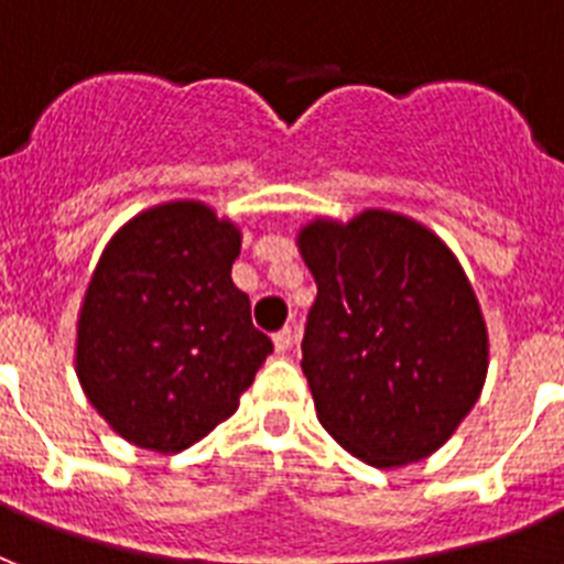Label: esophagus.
Masks as SVG:
<instances>
[{
	"instance_id": "obj_1",
	"label": "esophagus",
	"mask_w": 564,
	"mask_h": 564,
	"mask_svg": "<svg viewBox=\"0 0 564 564\" xmlns=\"http://www.w3.org/2000/svg\"><path fill=\"white\" fill-rule=\"evenodd\" d=\"M292 344H295V329H292V326H283V329L274 333V349H278V352H286Z\"/></svg>"
}]
</instances>
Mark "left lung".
Segmentation results:
<instances>
[{
  "label": "left lung",
  "instance_id": "1",
  "mask_svg": "<svg viewBox=\"0 0 564 564\" xmlns=\"http://www.w3.org/2000/svg\"><path fill=\"white\" fill-rule=\"evenodd\" d=\"M318 297L301 370L318 421L372 467L438 451L479 399L487 329L465 269L433 231L370 209L297 238Z\"/></svg>",
  "mask_w": 564,
  "mask_h": 564
}]
</instances>
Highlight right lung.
<instances>
[{
  "label": "right lung",
  "mask_w": 564,
  "mask_h": 564,
  "mask_svg": "<svg viewBox=\"0 0 564 564\" xmlns=\"http://www.w3.org/2000/svg\"><path fill=\"white\" fill-rule=\"evenodd\" d=\"M240 231L194 200L137 215L106 246L77 326V376L122 438L158 453L238 410L272 352L231 283Z\"/></svg>",
  "instance_id": "add662e5"
}]
</instances>
